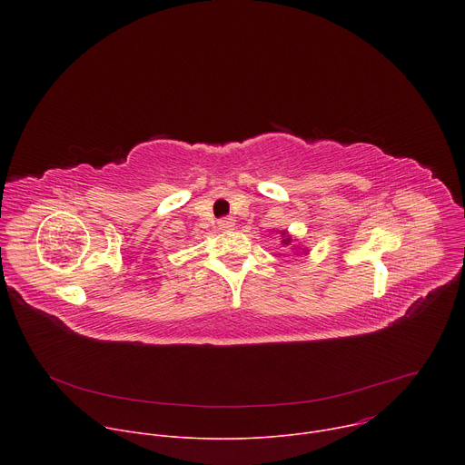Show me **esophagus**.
<instances>
[{"label":"esophagus","instance_id":"esophagus-1","mask_svg":"<svg viewBox=\"0 0 465 465\" xmlns=\"http://www.w3.org/2000/svg\"><path fill=\"white\" fill-rule=\"evenodd\" d=\"M233 228H235V221H233L232 217H224V219L219 221V230L230 232V230H233Z\"/></svg>","mask_w":465,"mask_h":465}]
</instances>
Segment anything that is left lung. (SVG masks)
I'll use <instances>...</instances> for the list:
<instances>
[{
    "instance_id": "left-lung-1",
    "label": "left lung",
    "mask_w": 465,
    "mask_h": 465,
    "mask_svg": "<svg viewBox=\"0 0 465 465\" xmlns=\"http://www.w3.org/2000/svg\"><path fill=\"white\" fill-rule=\"evenodd\" d=\"M282 237H283V246H289L291 242H292V239H291V235H287V232H282Z\"/></svg>"
}]
</instances>
